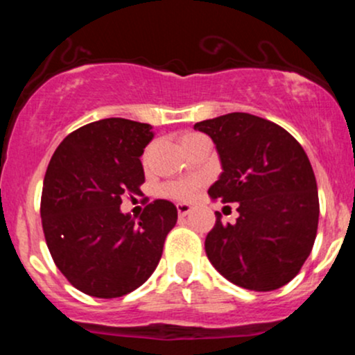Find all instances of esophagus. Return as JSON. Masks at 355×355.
I'll list each match as a JSON object with an SVG mask.
<instances>
[{
	"mask_svg": "<svg viewBox=\"0 0 355 355\" xmlns=\"http://www.w3.org/2000/svg\"><path fill=\"white\" fill-rule=\"evenodd\" d=\"M177 210H178V217H187V215L191 211V205L190 203H178Z\"/></svg>",
	"mask_w": 355,
	"mask_h": 355,
	"instance_id": "obj_1",
	"label": "esophagus"
}]
</instances>
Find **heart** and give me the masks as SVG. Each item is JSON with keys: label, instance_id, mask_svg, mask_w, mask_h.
Instances as JSON below:
<instances>
[{"label": "heart", "instance_id": "b5f03b06", "mask_svg": "<svg viewBox=\"0 0 355 355\" xmlns=\"http://www.w3.org/2000/svg\"><path fill=\"white\" fill-rule=\"evenodd\" d=\"M202 135H197V133H185L182 137V145L189 144L191 140H197ZM198 182L197 180H183V182H175V183H168L165 187V193L170 195V197L175 198H189L195 190H197Z\"/></svg>", "mask_w": 355, "mask_h": 355}]
</instances>
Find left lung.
I'll return each instance as SVG.
<instances>
[{"label": "left lung", "instance_id": "left-lung-1", "mask_svg": "<svg viewBox=\"0 0 355 355\" xmlns=\"http://www.w3.org/2000/svg\"><path fill=\"white\" fill-rule=\"evenodd\" d=\"M217 148L222 173L211 198L237 205L235 223L215 227L205 252L217 270L255 292L280 288L311 255L319 193L307 153L287 130L250 113H229L193 125Z\"/></svg>", "mask_w": 355, "mask_h": 355}]
</instances>
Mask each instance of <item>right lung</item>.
<instances>
[{"instance_id": "obj_1", "label": "right lung", "mask_w": 355, "mask_h": 355, "mask_svg": "<svg viewBox=\"0 0 355 355\" xmlns=\"http://www.w3.org/2000/svg\"><path fill=\"white\" fill-rule=\"evenodd\" d=\"M148 123L105 118L70 133L53 153L43 182L42 223L56 267L73 287L98 299L133 292L153 274L177 207L155 200L140 218L120 210L145 182L140 157Z\"/></svg>"}]
</instances>
